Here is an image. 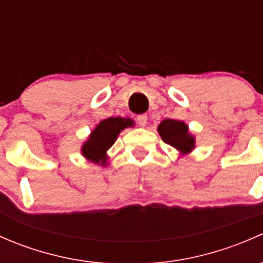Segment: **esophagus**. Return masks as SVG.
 Returning <instances> with one entry per match:
<instances>
[{
	"instance_id": "obj_1",
	"label": "esophagus",
	"mask_w": 263,
	"mask_h": 263,
	"mask_svg": "<svg viewBox=\"0 0 263 263\" xmlns=\"http://www.w3.org/2000/svg\"><path fill=\"white\" fill-rule=\"evenodd\" d=\"M136 121H137V123L140 124V126L144 127L145 124L147 123V116H146V115H140V116H137V117H136Z\"/></svg>"
}]
</instances>
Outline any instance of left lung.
<instances>
[{
	"label": "left lung",
	"instance_id": "1",
	"mask_svg": "<svg viewBox=\"0 0 263 263\" xmlns=\"http://www.w3.org/2000/svg\"><path fill=\"white\" fill-rule=\"evenodd\" d=\"M159 135L165 144L181 153H190L195 147V139L188 134L187 124L176 119H164L158 127Z\"/></svg>",
	"mask_w": 263,
	"mask_h": 263
}]
</instances>
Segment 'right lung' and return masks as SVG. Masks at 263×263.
Here are the masks:
<instances>
[{
	"instance_id": "add662e5",
	"label": "right lung",
	"mask_w": 263,
	"mask_h": 263,
	"mask_svg": "<svg viewBox=\"0 0 263 263\" xmlns=\"http://www.w3.org/2000/svg\"><path fill=\"white\" fill-rule=\"evenodd\" d=\"M134 121L131 119L119 118V117H109L104 119L97 126V128L91 132L87 142L82 146V154L89 160L97 164L104 165L107 160V150L115 144L117 136L122 129L132 126Z\"/></svg>"
}]
</instances>
